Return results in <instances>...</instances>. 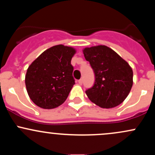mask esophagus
Masks as SVG:
<instances>
[{
    "label": "esophagus",
    "mask_w": 155,
    "mask_h": 155,
    "mask_svg": "<svg viewBox=\"0 0 155 155\" xmlns=\"http://www.w3.org/2000/svg\"><path fill=\"white\" fill-rule=\"evenodd\" d=\"M78 83H79V84H82V83H83V79H79V81H78Z\"/></svg>",
    "instance_id": "esophagus-1"
}]
</instances>
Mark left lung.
Instances as JSON below:
<instances>
[{"label": "left lung", "instance_id": "left-lung-1", "mask_svg": "<svg viewBox=\"0 0 155 155\" xmlns=\"http://www.w3.org/2000/svg\"><path fill=\"white\" fill-rule=\"evenodd\" d=\"M83 53L95 73L93 87L86 90L92 103L104 108L116 107L129 95L133 86L131 67L111 48L86 47Z\"/></svg>", "mask_w": 155, "mask_h": 155}]
</instances>
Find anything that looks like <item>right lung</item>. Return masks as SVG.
<instances>
[{
    "label": "right lung",
    "instance_id": "obj_1",
    "mask_svg": "<svg viewBox=\"0 0 155 155\" xmlns=\"http://www.w3.org/2000/svg\"><path fill=\"white\" fill-rule=\"evenodd\" d=\"M76 52L73 47L54 46L41 53L28 67L27 92L38 107L51 109L66 100L75 84L71 61Z\"/></svg>",
    "mask_w": 155,
    "mask_h": 155
}]
</instances>
